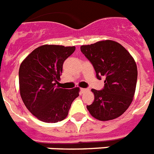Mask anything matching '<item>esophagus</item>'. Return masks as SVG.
<instances>
[{
	"label": "esophagus",
	"mask_w": 154,
	"mask_h": 154,
	"mask_svg": "<svg viewBox=\"0 0 154 154\" xmlns=\"http://www.w3.org/2000/svg\"><path fill=\"white\" fill-rule=\"evenodd\" d=\"M80 90H81V92H82V94H83V93H85V92H86L87 90H88V89H83V88H82V89H80Z\"/></svg>",
	"instance_id": "esophagus-1"
}]
</instances>
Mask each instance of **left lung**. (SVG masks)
Instances as JSON below:
<instances>
[{"instance_id": "left-lung-1", "label": "left lung", "mask_w": 154, "mask_h": 154, "mask_svg": "<svg viewBox=\"0 0 154 154\" xmlns=\"http://www.w3.org/2000/svg\"><path fill=\"white\" fill-rule=\"evenodd\" d=\"M81 51L94 66L97 78H105L101 90L92 89L94 101L87 109L100 121L120 117L134 96L137 79L135 60L122 45L110 40L82 45Z\"/></svg>"}]
</instances>
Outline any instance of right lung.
Wrapping results in <instances>:
<instances>
[{
  "label": "right lung",
  "instance_id": "right-lung-1",
  "mask_svg": "<svg viewBox=\"0 0 154 154\" xmlns=\"http://www.w3.org/2000/svg\"><path fill=\"white\" fill-rule=\"evenodd\" d=\"M74 46L45 45L34 49L20 64L19 84L22 101L37 119L47 123L67 117L71 105L79 96V88L56 86L63 64L75 51Z\"/></svg>",
  "mask_w": 154,
  "mask_h": 154
}]
</instances>
